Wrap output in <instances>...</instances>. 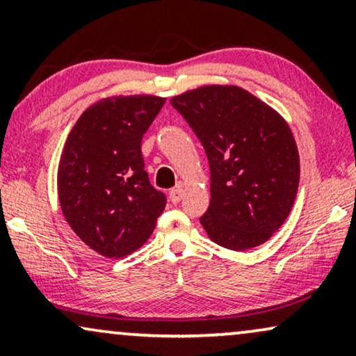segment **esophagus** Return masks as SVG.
Masks as SVG:
<instances>
[{
  "mask_svg": "<svg viewBox=\"0 0 356 356\" xmlns=\"http://www.w3.org/2000/svg\"><path fill=\"white\" fill-rule=\"evenodd\" d=\"M184 195H185L184 188L182 187H176V188H172L171 192H169V200H171L172 203H179L180 200L184 198Z\"/></svg>",
  "mask_w": 356,
  "mask_h": 356,
  "instance_id": "1",
  "label": "esophagus"
}]
</instances>
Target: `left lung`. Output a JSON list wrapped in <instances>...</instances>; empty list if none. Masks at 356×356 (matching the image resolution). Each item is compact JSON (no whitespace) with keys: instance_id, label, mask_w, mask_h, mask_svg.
I'll use <instances>...</instances> for the list:
<instances>
[{"instance_id":"left-lung-1","label":"left lung","mask_w":356,"mask_h":356,"mask_svg":"<svg viewBox=\"0 0 356 356\" xmlns=\"http://www.w3.org/2000/svg\"><path fill=\"white\" fill-rule=\"evenodd\" d=\"M202 142L211 200L200 218L214 243L254 248L273 237L293 207L300 156L289 124L235 85H204L171 98Z\"/></svg>"}]
</instances>
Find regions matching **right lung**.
<instances>
[{"mask_svg":"<svg viewBox=\"0 0 356 356\" xmlns=\"http://www.w3.org/2000/svg\"><path fill=\"white\" fill-rule=\"evenodd\" d=\"M166 98H103L85 109L64 143L58 197L77 237L106 258L127 257L152 235L166 197L149 184L142 138Z\"/></svg>","mask_w":356,"mask_h":356,"instance_id":"add662e5","label":"right lung"}]
</instances>
